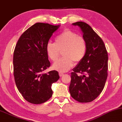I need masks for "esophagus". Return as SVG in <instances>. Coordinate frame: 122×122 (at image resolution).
Returning <instances> with one entry per match:
<instances>
[{"label":"esophagus","instance_id":"obj_1","mask_svg":"<svg viewBox=\"0 0 122 122\" xmlns=\"http://www.w3.org/2000/svg\"><path fill=\"white\" fill-rule=\"evenodd\" d=\"M59 75L60 77H62V76L64 75V74L62 72H59Z\"/></svg>","mask_w":122,"mask_h":122}]
</instances>
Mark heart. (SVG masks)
Returning a JSON list of instances; mask_svg holds the SVG:
<instances>
[{"label": "heart", "instance_id": "obj_1", "mask_svg": "<svg viewBox=\"0 0 122 122\" xmlns=\"http://www.w3.org/2000/svg\"><path fill=\"white\" fill-rule=\"evenodd\" d=\"M64 57L53 64L54 69L66 72L74 65V61L79 62L83 59L87 51V43L82 36L70 30H66L57 36L55 43L48 42L46 51L48 57L53 61L57 59L60 51H62Z\"/></svg>", "mask_w": 122, "mask_h": 122}]
</instances>
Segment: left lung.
<instances>
[{
  "instance_id": "8db88e82",
  "label": "left lung",
  "mask_w": 122,
  "mask_h": 122,
  "mask_svg": "<svg viewBox=\"0 0 122 122\" xmlns=\"http://www.w3.org/2000/svg\"><path fill=\"white\" fill-rule=\"evenodd\" d=\"M72 24L78 26L81 30L87 43V51L71 73L69 92L78 102H90L99 96L105 87L107 77L108 54L103 40L89 25L82 21Z\"/></svg>"
}]
</instances>
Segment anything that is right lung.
Wrapping results in <instances>:
<instances>
[{"label":"right lung","mask_w":122,"mask_h":122,"mask_svg":"<svg viewBox=\"0 0 122 122\" xmlns=\"http://www.w3.org/2000/svg\"><path fill=\"white\" fill-rule=\"evenodd\" d=\"M60 25L37 23L19 38L14 53V74L17 89L28 102L41 104L52 96V85L60 78L58 71H43L51 65L46 45Z\"/></svg>","instance_id":"1"}]
</instances>
